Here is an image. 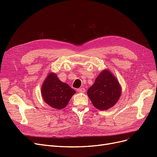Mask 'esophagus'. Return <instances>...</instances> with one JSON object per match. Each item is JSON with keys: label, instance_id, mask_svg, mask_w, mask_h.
I'll list each match as a JSON object with an SVG mask.
<instances>
[{"label": "esophagus", "instance_id": "obj_1", "mask_svg": "<svg viewBox=\"0 0 157 157\" xmlns=\"http://www.w3.org/2000/svg\"><path fill=\"white\" fill-rule=\"evenodd\" d=\"M77 91L80 93H84L85 92V88H78L77 89Z\"/></svg>", "mask_w": 157, "mask_h": 157}]
</instances>
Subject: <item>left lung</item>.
Instances as JSON below:
<instances>
[{
  "instance_id": "obj_1",
  "label": "left lung",
  "mask_w": 157,
  "mask_h": 157,
  "mask_svg": "<svg viewBox=\"0 0 157 157\" xmlns=\"http://www.w3.org/2000/svg\"><path fill=\"white\" fill-rule=\"evenodd\" d=\"M87 94L95 107L105 110L116 104L121 96V88L114 75L105 70L96 78Z\"/></svg>"
}]
</instances>
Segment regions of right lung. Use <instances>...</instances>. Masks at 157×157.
Instances as JSON below:
<instances>
[{
    "label": "right lung",
    "mask_w": 157,
    "mask_h": 157,
    "mask_svg": "<svg viewBox=\"0 0 157 157\" xmlns=\"http://www.w3.org/2000/svg\"><path fill=\"white\" fill-rule=\"evenodd\" d=\"M75 90L61 82L55 73H50L42 84L41 93L44 101L52 107L61 109L67 105Z\"/></svg>",
    "instance_id": "right-lung-1"
}]
</instances>
